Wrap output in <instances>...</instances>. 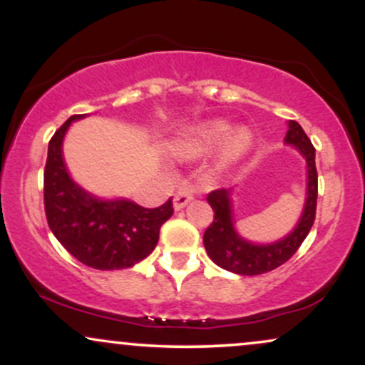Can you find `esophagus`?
Listing matches in <instances>:
<instances>
[{
  "label": "esophagus",
  "instance_id": "1",
  "mask_svg": "<svg viewBox=\"0 0 365 365\" xmlns=\"http://www.w3.org/2000/svg\"><path fill=\"white\" fill-rule=\"evenodd\" d=\"M192 199H194V194H192V190H188V188H180V190L173 197V206L178 211V209L185 207Z\"/></svg>",
  "mask_w": 365,
  "mask_h": 365
}]
</instances>
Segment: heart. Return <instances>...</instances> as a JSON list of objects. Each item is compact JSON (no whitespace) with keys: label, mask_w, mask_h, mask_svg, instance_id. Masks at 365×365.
<instances>
[{"label":"heart","mask_w":365,"mask_h":365,"mask_svg":"<svg viewBox=\"0 0 365 365\" xmlns=\"http://www.w3.org/2000/svg\"><path fill=\"white\" fill-rule=\"evenodd\" d=\"M232 127L223 120H209L204 123L197 125L194 130L182 142V150L187 154H200L204 150L215 148L217 142H221L226 135L227 138L221 144V159L223 161H235L244 156L247 150L252 145V133L247 128H237L230 132Z\"/></svg>","instance_id":"1"}]
</instances>
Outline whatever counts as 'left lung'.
I'll return each mask as SVG.
<instances>
[{
  "label": "left lung",
  "mask_w": 365,
  "mask_h": 365,
  "mask_svg": "<svg viewBox=\"0 0 365 365\" xmlns=\"http://www.w3.org/2000/svg\"><path fill=\"white\" fill-rule=\"evenodd\" d=\"M287 132V144L295 145L307 161V200H305L304 215L299 225L283 240L269 245H255L242 238L233 228L232 221V200L230 190L216 188L207 194L209 206L215 211V220L204 233V247L209 257L217 266L232 273L255 276L269 273L284 264L302 245L305 237L311 232L316 220L317 206V170H316V149L304 128L297 121H290Z\"/></svg>",
  "instance_id": "1"
}]
</instances>
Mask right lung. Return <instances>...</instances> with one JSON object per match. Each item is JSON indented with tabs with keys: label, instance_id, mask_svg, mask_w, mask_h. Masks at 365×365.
<instances>
[{
	"label": "right lung",
	"instance_id": "add662e5",
	"mask_svg": "<svg viewBox=\"0 0 365 365\" xmlns=\"http://www.w3.org/2000/svg\"><path fill=\"white\" fill-rule=\"evenodd\" d=\"M54 132L44 168V211L58 242L77 261L94 269H123L153 252L163 223L173 215L171 197L163 206L148 209L130 200H101L70 178L61 156V142L73 120Z\"/></svg>",
	"mask_w": 365,
	"mask_h": 365
}]
</instances>
